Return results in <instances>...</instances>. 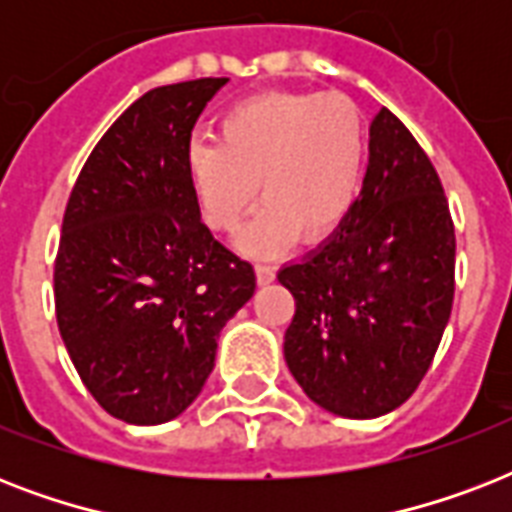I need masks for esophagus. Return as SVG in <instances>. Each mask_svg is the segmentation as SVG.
<instances>
[{
    "label": "esophagus",
    "mask_w": 512,
    "mask_h": 512,
    "mask_svg": "<svg viewBox=\"0 0 512 512\" xmlns=\"http://www.w3.org/2000/svg\"><path fill=\"white\" fill-rule=\"evenodd\" d=\"M255 273L260 284H271V281L276 279V268H273V265H257Z\"/></svg>",
    "instance_id": "obj_1"
}]
</instances>
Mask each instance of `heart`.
<instances>
[{
  "label": "heart",
  "mask_w": 512,
  "mask_h": 512,
  "mask_svg": "<svg viewBox=\"0 0 512 512\" xmlns=\"http://www.w3.org/2000/svg\"><path fill=\"white\" fill-rule=\"evenodd\" d=\"M369 140L361 108L342 95L268 92L220 119L217 140H193L185 172L201 220L233 231L257 199L263 209L241 233L249 255H279L297 241L321 244L353 215Z\"/></svg>",
  "instance_id": "1"
}]
</instances>
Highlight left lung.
<instances>
[{"mask_svg":"<svg viewBox=\"0 0 512 512\" xmlns=\"http://www.w3.org/2000/svg\"><path fill=\"white\" fill-rule=\"evenodd\" d=\"M279 281L295 297L284 358L321 409L374 420L412 396L454 300V225L412 132L380 108L353 215Z\"/></svg>","mask_w":512,"mask_h":512,"instance_id":"left-lung-1","label":"left lung"}]
</instances>
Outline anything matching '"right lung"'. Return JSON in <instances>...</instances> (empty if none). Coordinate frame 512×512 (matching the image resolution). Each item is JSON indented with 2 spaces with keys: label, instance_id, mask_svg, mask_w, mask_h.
Here are the masks:
<instances>
[{
  "label": "right lung",
  "instance_id": "right-lung-1",
  "mask_svg": "<svg viewBox=\"0 0 512 512\" xmlns=\"http://www.w3.org/2000/svg\"><path fill=\"white\" fill-rule=\"evenodd\" d=\"M228 79L156 87L100 138L55 260L60 337L92 398L130 425L175 420L212 374L217 337L255 271L201 223L185 156Z\"/></svg>",
  "mask_w": 512,
  "mask_h": 512
}]
</instances>
